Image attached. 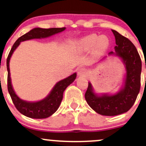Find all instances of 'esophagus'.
<instances>
[{
    "instance_id": "1",
    "label": "esophagus",
    "mask_w": 146,
    "mask_h": 146,
    "mask_svg": "<svg viewBox=\"0 0 146 146\" xmlns=\"http://www.w3.org/2000/svg\"><path fill=\"white\" fill-rule=\"evenodd\" d=\"M88 74V70L85 68H81L78 70V74L79 76H84V75H86Z\"/></svg>"
}]
</instances>
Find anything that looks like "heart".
Returning <instances> with one entry per match:
<instances>
[{"label":"heart","mask_w":146,"mask_h":146,"mask_svg":"<svg viewBox=\"0 0 146 146\" xmlns=\"http://www.w3.org/2000/svg\"><path fill=\"white\" fill-rule=\"evenodd\" d=\"M109 45V39L106 36H98L96 34H90L88 36L83 38L80 41V47L83 50H89L96 46L99 50H104Z\"/></svg>","instance_id":"b5f03b06"}]
</instances>
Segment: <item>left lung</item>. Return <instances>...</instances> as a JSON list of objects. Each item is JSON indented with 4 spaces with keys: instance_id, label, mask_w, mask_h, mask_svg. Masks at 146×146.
<instances>
[{
    "instance_id": "left-lung-1",
    "label": "left lung",
    "mask_w": 146,
    "mask_h": 146,
    "mask_svg": "<svg viewBox=\"0 0 146 146\" xmlns=\"http://www.w3.org/2000/svg\"><path fill=\"white\" fill-rule=\"evenodd\" d=\"M112 32L115 36L116 54L120 56L126 68L124 88L114 95L97 96L94 94L90 83L85 94L88 105L98 114L104 116H115L127 112L135 104L140 91L141 60L137 48L128 38L117 31ZM110 52L109 54H113Z\"/></svg>"
}]
</instances>
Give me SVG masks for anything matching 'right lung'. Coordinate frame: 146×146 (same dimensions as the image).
<instances>
[{"instance_id":"right-lung-1","label":"right lung","mask_w":146,"mask_h":146,"mask_svg":"<svg viewBox=\"0 0 146 146\" xmlns=\"http://www.w3.org/2000/svg\"><path fill=\"white\" fill-rule=\"evenodd\" d=\"M65 27L61 28H34L24 35L21 36L18 40L14 42L11 47L9 55L7 58V89L9 92L13 104L16 108L21 114L26 117L32 119H45L53 114L59 107L62 99H63V92L69 85L71 84L76 77V74L74 73L68 78L60 81L54 87L50 94L45 99L38 102H27L19 99L14 92L11 83L10 73H9V60L13 52L19 45L21 41L33 38H46L54 34L59 33L65 30Z\"/></svg>"}]
</instances>
